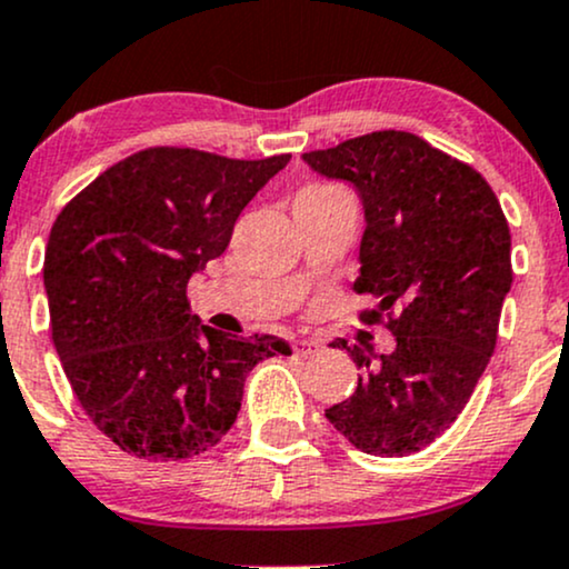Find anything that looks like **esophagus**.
<instances>
[{
  "label": "esophagus",
  "instance_id": "1",
  "mask_svg": "<svg viewBox=\"0 0 569 569\" xmlns=\"http://www.w3.org/2000/svg\"><path fill=\"white\" fill-rule=\"evenodd\" d=\"M321 348H323V342L316 337H305V339H297V342H293V350H297L299 356H312V352H318Z\"/></svg>",
  "mask_w": 569,
  "mask_h": 569
}]
</instances>
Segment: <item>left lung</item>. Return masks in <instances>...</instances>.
<instances>
[{
  "instance_id": "8db88e82",
  "label": "left lung",
  "mask_w": 569,
  "mask_h": 569,
  "mask_svg": "<svg viewBox=\"0 0 569 569\" xmlns=\"http://www.w3.org/2000/svg\"><path fill=\"white\" fill-rule=\"evenodd\" d=\"M326 179L356 187L367 230L352 289L377 299L393 352L345 348L358 388L326 420L367 455L420 452L457 420L498 342L511 291V230L485 176L407 130H377L302 154Z\"/></svg>"
}]
</instances>
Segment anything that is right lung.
Returning a JSON list of instances; mask_svg holds the SVG:
<instances>
[{"instance_id": "right-lung-1", "label": "right lung", "mask_w": 569, "mask_h": 569, "mask_svg": "<svg viewBox=\"0 0 569 569\" xmlns=\"http://www.w3.org/2000/svg\"><path fill=\"white\" fill-rule=\"evenodd\" d=\"M291 154L232 160L152 147L114 162L58 213L44 248L50 331L84 415L122 452L168 462L208 452L238 420L270 335L202 326L189 278Z\"/></svg>"}]
</instances>
